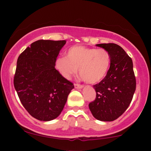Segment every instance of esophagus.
<instances>
[{"label": "esophagus", "instance_id": "obj_1", "mask_svg": "<svg viewBox=\"0 0 151 151\" xmlns=\"http://www.w3.org/2000/svg\"><path fill=\"white\" fill-rule=\"evenodd\" d=\"M74 87L77 88V89H82L84 87V86L79 84H74Z\"/></svg>", "mask_w": 151, "mask_h": 151}]
</instances>
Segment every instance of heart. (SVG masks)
<instances>
[{"label":"heart","instance_id":"1","mask_svg":"<svg viewBox=\"0 0 151 151\" xmlns=\"http://www.w3.org/2000/svg\"><path fill=\"white\" fill-rule=\"evenodd\" d=\"M111 65V56L103 48L74 46L67 51L66 57L55 60V67L64 78L70 79L79 68L81 79L96 84L104 79Z\"/></svg>","mask_w":151,"mask_h":151}]
</instances>
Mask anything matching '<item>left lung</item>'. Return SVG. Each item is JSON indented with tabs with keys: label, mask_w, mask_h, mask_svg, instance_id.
Listing matches in <instances>:
<instances>
[{
	"label": "left lung",
	"mask_w": 151,
	"mask_h": 151,
	"mask_svg": "<svg viewBox=\"0 0 151 151\" xmlns=\"http://www.w3.org/2000/svg\"><path fill=\"white\" fill-rule=\"evenodd\" d=\"M111 56L108 73L93 85L96 95L89 104L93 116L102 121H112L122 115L129 106L136 91V81L131 58L121 47L114 43L96 45Z\"/></svg>",
	"instance_id": "left-lung-1"
}]
</instances>
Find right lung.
Returning a JSON list of instances; mask_svg holds the SVG:
<instances>
[{
  "instance_id": "1",
  "label": "right lung",
  "mask_w": 151,
  "mask_h": 151,
  "mask_svg": "<svg viewBox=\"0 0 151 151\" xmlns=\"http://www.w3.org/2000/svg\"><path fill=\"white\" fill-rule=\"evenodd\" d=\"M66 40L35 41L18 57L14 86L22 106L35 119L49 121L63 110L74 89L55 68Z\"/></svg>"
}]
</instances>
